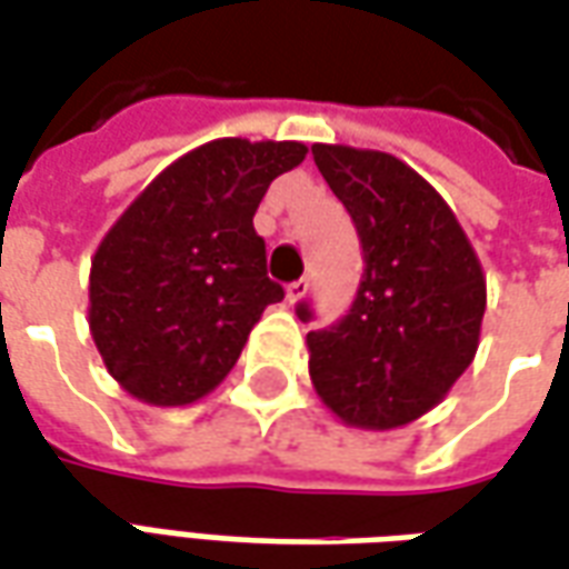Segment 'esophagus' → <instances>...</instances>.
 <instances>
[{
	"label": "esophagus",
	"instance_id": "esophagus-1",
	"mask_svg": "<svg viewBox=\"0 0 569 569\" xmlns=\"http://www.w3.org/2000/svg\"><path fill=\"white\" fill-rule=\"evenodd\" d=\"M309 291V281L307 278H300V281H291L288 288H284V297H288V303H300Z\"/></svg>",
	"mask_w": 569,
	"mask_h": 569
}]
</instances>
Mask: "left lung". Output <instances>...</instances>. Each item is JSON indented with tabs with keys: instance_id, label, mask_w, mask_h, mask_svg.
<instances>
[{
	"instance_id": "obj_1",
	"label": "left lung",
	"mask_w": 569,
	"mask_h": 569,
	"mask_svg": "<svg viewBox=\"0 0 569 569\" xmlns=\"http://www.w3.org/2000/svg\"><path fill=\"white\" fill-rule=\"evenodd\" d=\"M312 158L356 222L366 276L350 316L307 335L309 378L340 425L393 430L433 409L473 362L487 276L452 207L409 163L322 142Z\"/></svg>"
}]
</instances>
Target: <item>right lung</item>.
Masks as SVG:
<instances>
[{
  "mask_svg": "<svg viewBox=\"0 0 569 569\" xmlns=\"http://www.w3.org/2000/svg\"><path fill=\"white\" fill-rule=\"evenodd\" d=\"M307 151L272 139L198 144L101 238L89 269V331L129 397L172 409L226 381L262 309L284 297L266 276L253 213L272 179Z\"/></svg>",
  "mask_w": 569,
  "mask_h": 569,
  "instance_id": "right-lung-1",
  "label": "right lung"
}]
</instances>
